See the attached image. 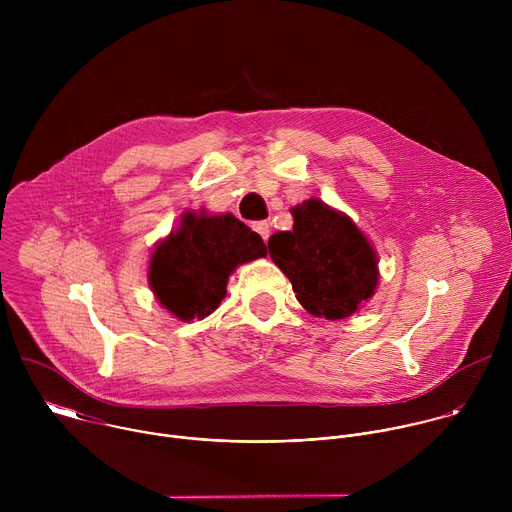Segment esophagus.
<instances>
[{
  "label": "esophagus",
  "instance_id": "1",
  "mask_svg": "<svg viewBox=\"0 0 512 512\" xmlns=\"http://www.w3.org/2000/svg\"><path fill=\"white\" fill-rule=\"evenodd\" d=\"M253 231H255V233H259V237L267 243V239H269V231H271V229H269V223L259 221V223H255V225H253Z\"/></svg>",
  "mask_w": 512,
  "mask_h": 512
}]
</instances>
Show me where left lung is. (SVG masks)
Returning <instances> with one entry per match:
<instances>
[{
    "instance_id": "left-lung-1",
    "label": "left lung",
    "mask_w": 512,
    "mask_h": 512,
    "mask_svg": "<svg viewBox=\"0 0 512 512\" xmlns=\"http://www.w3.org/2000/svg\"><path fill=\"white\" fill-rule=\"evenodd\" d=\"M294 229L269 241L271 261L287 275L298 302L318 318L344 320L371 300L377 253L350 218L318 198L291 208Z\"/></svg>"
}]
</instances>
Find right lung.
Listing matches in <instances>:
<instances>
[{"instance_id": "1", "label": "right lung", "mask_w": 512, "mask_h": 512, "mask_svg": "<svg viewBox=\"0 0 512 512\" xmlns=\"http://www.w3.org/2000/svg\"><path fill=\"white\" fill-rule=\"evenodd\" d=\"M265 255L263 239L231 212L186 210L180 227L154 249L148 281L178 320H202L227 296L229 275Z\"/></svg>"}]
</instances>
